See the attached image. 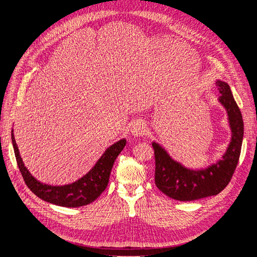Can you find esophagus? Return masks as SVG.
Wrapping results in <instances>:
<instances>
[{
	"label": "esophagus",
	"mask_w": 257,
	"mask_h": 257,
	"mask_svg": "<svg viewBox=\"0 0 257 257\" xmlns=\"http://www.w3.org/2000/svg\"><path fill=\"white\" fill-rule=\"evenodd\" d=\"M131 132H132V135L135 136V137L144 136V135L147 133V125H146V123H145L143 120L136 121V122L133 124V126H132Z\"/></svg>",
	"instance_id": "1"
}]
</instances>
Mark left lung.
<instances>
[{
    "instance_id": "obj_1",
    "label": "left lung",
    "mask_w": 257,
    "mask_h": 257,
    "mask_svg": "<svg viewBox=\"0 0 257 257\" xmlns=\"http://www.w3.org/2000/svg\"><path fill=\"white\" fill-rule=\"evenodd\" d=\"M219 103L227 112L230 142L222 159L206 168L192 169L175 161L160 144L153 142L155 185L168 197L191 201L217 195L229 183L237 167L243 139V120L228 83L217 80Z\"/></svg>"
}]
</instances>
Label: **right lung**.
<instances>
[{"mask_svg":"<svg viewBox=\"0 0 257 257\" xmlns=\"http://www.w3.org/2000/svg\"><path fill=\"white\" fill-rule=\"evenodd\" d=\"M12 142L19 170L28 188L37 197L47 203L69 208L89 205L105 191L109 181L113 163L126 145V139L123 138L107 148L90 172L77 181L65 185H49L37 181L23 164L13 131Z\"/></svg>","mask_w":257,"mask_h":257,"instance_id":"obj_1","label":"right lung"}]
</instances>
